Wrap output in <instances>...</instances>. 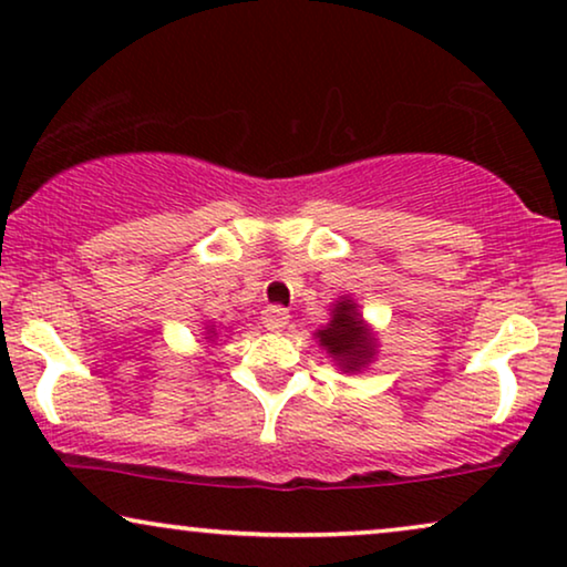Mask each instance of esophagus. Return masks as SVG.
Instances as JSON below:
<instances>
[{
	"label": "esophagus",
	"mask_w": 567,
	"mask_h": 567,
	"mask_svg": "<svg viewBox=\"0 0 567 567\" xmlns=\"http://www.w3.org/2000/svg\"><path fill=\"white\" fill-rule=\"evenodd\" d=\"M262 324H266V330L270 332H281L286 324H289V312H286L284 307H268L266 312H262Z\"/></svg>",
	"instance_id": "1"
}]
</instances>
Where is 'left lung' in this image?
<instances>
[{"mask_svg":"<svg viewBox=\"0 0 567 567\" xmlns=\"http://www.w3.org/2000/svg\"><path fill=\"white\" fill-rule=\"evenodd\" d=\"M315 338L343 371H361L377 355L374 332L363 322L359 305L351 297H343L332 307L330 322L317 330Z\"/></svg>","mask_w":567,"mask_h":567,"instance_id":"left-lung-1","label":"left lung"}]
</instances>
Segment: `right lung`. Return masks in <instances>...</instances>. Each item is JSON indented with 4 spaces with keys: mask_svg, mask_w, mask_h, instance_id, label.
I'll return each mask as SVG.
<instances>
[{
    "mask_svg": "<svg viewBox=\"0 0 567 567\" xmlns=\"http://www.w3.org/2000/svg\"><path fill=\"white\" fill-rule=\"evenodd\" d=\"M208 332H214V328H208Z\"/></svg>",
    "mask_w": 567,
    "mask_h": 567,
    "instance_id": "1",
    "label": "right lung"
}]
</instances>
